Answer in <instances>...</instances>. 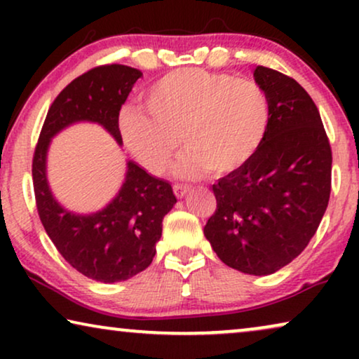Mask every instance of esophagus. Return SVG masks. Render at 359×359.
Masks as SVG:
<instances>
[{
	"label": "esophagus",
	"instance_id": "obj_1",
	"mask_svg": "<svg viewBox=\"0 0 359 359\" xmlns=\"http://www.w3.org/2000/svg\"><path fill=\"white\" fill-rule=\"evenodd\" d=\"M173 189H175V194H176V198H184L186 194L189 193V186H183V184H175L173 186Z\"/></svg>",
	"mask_w": 359,
	"mask_h": 359
}]
</instances>
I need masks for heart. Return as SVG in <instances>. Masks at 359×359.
<instances>
[{"label": "heart", "mask_w": 359, "mask_h": 359, "mask_svg": "<svg viewBox=\"0 0 359 359\" xmlns=\"http://www.w3.org/2000/svg\"><path fill=\"white\" fill-rule=\"evenodd\" d=\"M144 104L149 116L127 109L119 127L130 154L156 176L168 171L180 144L181 178L232 175L258 154L271 124V102L258 83L201 68L166 73Z\"/></svg>", "instance_id": "b5f03b06"}]
</instances>
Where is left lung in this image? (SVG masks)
Masks as SVG:
<instances>
[{"label": "left lung", "instance_id": "left-lung-1", "mask_svg": "<svg viewBox=\"0 0 359 359\" xmlns=\"http://www.w3.org/2000/svg\"><path fill=\"white\" fill-rule=\"evenodd\" d=\"M271 102L258 154L212 186L217 208L204 227L227 266L263 276L299 257L316 235L332 191V147L309 93L281 72L257 67Z\"/></svg>", "mask_w": 359, "mask_h": 359}]
</instances>
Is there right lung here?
Masks as SVG:
<instances>
[{"label": "right lung", "instance_id": "obj_1", "mask_svg": "<svg viewBox=\"0 0 359 359\" xmlns=\"http://www.w3.org/2000/svg\"><path fill=\"white\" fill-rule=\"evenodd\" d=\"M140 76L137 68L107 63L68 83L48 107L32 156L34 194L43 229L76 271L101 283L124 281L150 266L161 222L176 203L173 188L129 161L116 199L101 212L75 215L58 205L48 189L47 147L58 130L78 121L97 122L121 144V107Z\"/></svg>", "mask_w": 359, "mask_h": 359}]
</instances>
